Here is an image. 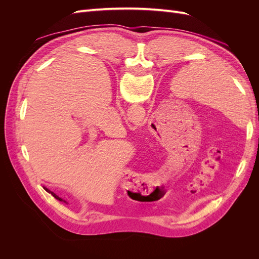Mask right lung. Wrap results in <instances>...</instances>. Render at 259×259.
Wrapping results in <instances>:
<instances>
[{"mask_svg":"<svg viewBox=\"0 0 259 259\" xmlns=\"http://www.w3.org/2000/svg\"><path fill=\"white\" fill-rule=\"evenodd\" d=\"M44 189H45V190H46V191H48V192H49V193H51V194H52V195H53V197H54V198H55V199H57V200H59V201H62V199H61V198H59V197H58V195H56V194H55V193H54V192H53V191H51V190H49V189H48V188H44ZM64 202H66V201H64Z\"/></svg>","mask_w":259,"mask_h":259,"instance_id":"add662e5","label":"right lung"}]
</instances>
